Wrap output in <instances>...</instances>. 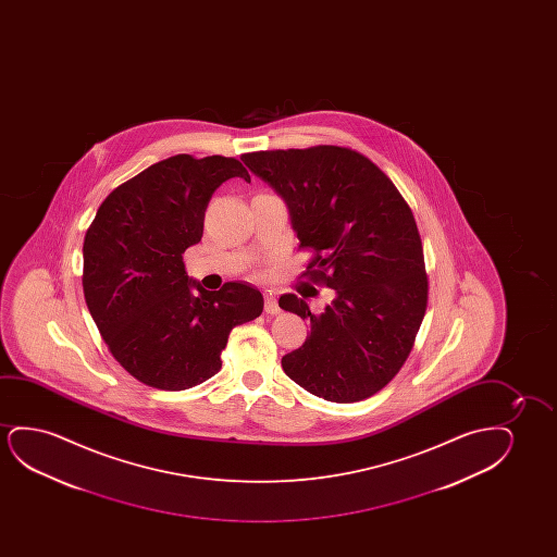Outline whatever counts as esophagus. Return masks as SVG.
Returning a JSON list of instances; mask_svg holds the SVG:
<instances>
[{"label": "esophagus", "mask_w": 557, "mask_h": 557, "mask_svg": "<svg viewBox=\"0 0 557 557\" xmlns=\"http://www.w3.org/2000/svg\"><path fill=\"white\" fill-rule=\"evenodd\" d=\"M264 312L270 313V315H277V313L282 312L280 306H277V298L272 293L264 297Z\"/></svg>", "instance_id": "34e87169"}]
</instances>
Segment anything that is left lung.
<instances>
[{
    "label": "left lung",
    "instance_id": "left-lung-1",
    "mask_svg": "<svg viewBox=\"0 0 557 557\" xmlns=\"http://www.w3.org/2000/svg\"><path fill=\"white\" fill-rule=\"evenodd\" d=\"M289 209L302 249H313L312 280L335 290L321 312L306 297L280 308L310 323L285 374L313 396L354 404L384 388L412 348L426 312L419 230L394 183L366 156L341 146L242 156Z\"/></svg>",
    "mask_w": 557,
    "mask_h": 557
}]
</instances>
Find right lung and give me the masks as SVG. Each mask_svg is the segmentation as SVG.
<instances>
[{
  "instance_id": "add662e5",
  "label": "right lung",
  "mask_w": 557,
  "mask_h": 557,
  "mask_svg": "<svg viewBox=\"0 0 557 557\" xmlns=\"http://www.w3.org/2000/svg\"><path fill=\"white\" fill-rule=\"evenodd\" d=\"M234 176L251 181L224 156L158 161L117 186L85 234L87 308L120 366L152 388L178 392L219 373L230 331L264 308L249 283L207 290L184 270L214 190Z\"/></svg>"
}]
</instances>
